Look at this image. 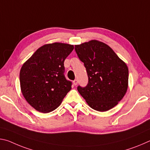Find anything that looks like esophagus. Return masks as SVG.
I'll list each match as a JSON object with an SVG mask.
<instances>
[{"label": "esophagus", "instance_id": "obj_1", "mask_svg": "<svg viewBox=\"0 0 150 150\" xmlns=\"http://www.w3.org/2000/svg\"><path fill=\"white\" fill-rule=\"evenodd\" d=\"M73 85H77V83H78V81L77 79H75L74 81H73Z\"/></svg>", "mask_w": 150, "mask_h": 150}]
</instances>
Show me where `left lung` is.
Here are the masks:
<instances>
[{"mask_svg":"<svg viewBox=\"0 0 150 150\" xmlns=\"http://www.w3.org/2000/svg\"><path fill=\"white\" fill-rule=\"evenodd\" d=\"M79 59L84 63L88 81L77 90L91 108L105 112L122 99L128 85V69L112 48L103 42L91 40L75 45Z\"/></svg>","mask_w":150,"mask_h":150,"instance_id":"left-lung-1","label":"left lung"}]
</instances>
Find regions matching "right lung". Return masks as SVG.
Returning <instances> with one entry per match:
<instances>
[{"mask_svg":"<svg viewBox=\"0 0 150 150\" xmlns=\"http://www.w3.org/2000/svg\"><path fill=\"white\" fill-rule=\"evenodd\" d=\"M74 49L73 45L53 43L38 49L20 69L22 95L35 110L47 113L56 109L72 83L64 75V61Z\"/></svg>","mask_w":150,"mask_h":150,"instance_id":"add662e5","label":"right lung"}]
</instances>
